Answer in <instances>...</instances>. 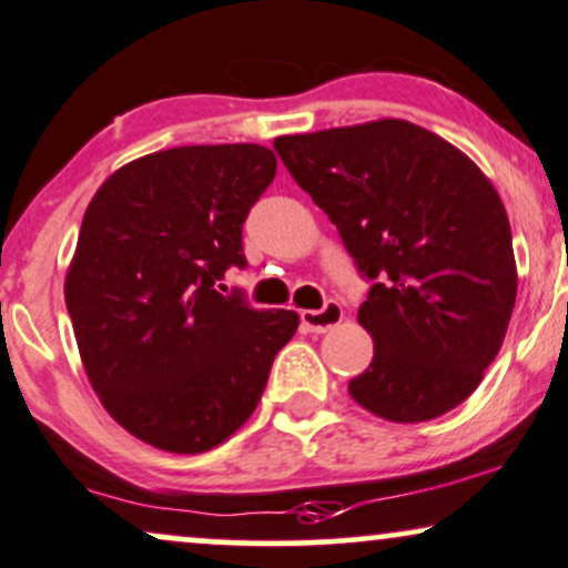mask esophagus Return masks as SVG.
<instances>
[{"instance_id": "esophagus-1", "label": "esophagus", "mask_w": 568, "mask_h": 568, "mask_svg": "<svg viewBox=\"0 0 568 568\" xmlns=\"http://www.w3.org/2000/svg\"><path fill=\"white\" fill-rule=\"evenodd\" d=\"M344 320V310L338 302H327L323 310H304L302 312V325L310 333H327L331 327H336Z\"/></svg>"}]
</instances>
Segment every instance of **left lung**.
I'll return each mask as SVG.
<instances>
[{"label":"left lung","mask_w":568,"mask_h":568,"mask_svg":"<svg viewBox=\"0 0 568 568\" xmlns=\"http://www.w3.org/2000/svg\"><path fill=\"white\" fill-rule=\"evenodd\" d=\"M275 150L373 280L357 320L375 352L349 381L352 399L394 423L468 399L500 352L518 285L508 214L481 169L402 119L285 134Z\"/></svg>","instance_id":"obj_1"}]
</instances>
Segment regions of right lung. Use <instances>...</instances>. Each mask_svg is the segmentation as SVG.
Instances as JSON below:
<instances>
[{
	"label": "right lung",
	"instance_id": "right-lung-1",
	"mask_svg": "<svg viewBox=\"0 0 568 568\" xmlns=\"http://www.w3.org/2000/svg\"><path fill=\"white\" fill-rule=\"evenodd\" d=\"M270 148L187 145L108 176L81 222L65 306L89 384L129 434L176 455L230 439L262 399L298 314L214 285L245 266L243 222Z\"/></svg>",
	"mask_w": 568,
	"mask_h": 568
}]
</instances>
